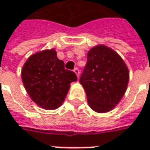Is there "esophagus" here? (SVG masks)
Instances as JSON below:
<instances>
[{
    "label": "esophagus",
    "mask_w": 150,
    "mask_h": 150,
    "mask_svg": "<svg viewBox=\"0 0 150 150\" xmlns=\"http://www.w3.org/2000/svg\"><path fill=\"white\" fill-rule=\"evenodd\" d=\"M74 71H75V74H76V75H77V77H79V73H80V72H79V69L78 68V67H75V69H74Z\"/></svg>",
    "instance_id": "34e87169"
}]
</instances>
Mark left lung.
Here are the masks:
<instances>
[{
    "instance_id": "1",
    "label": "left lung",
    "mask_w": 150,
    "mask_h": 150,
    "mask_svg": "<svg viewBox=\"0 0 150 150\" xmlns=\"http://www.w3.org/2000/svg\"><path fill=\"white\" fill-rule=\"evenodd\" d=\"M129 73L123 59L105 46L93 47L79 82L85 89L89 106L96 112H107L121 100Z\"/></svg>"
}]
</instances>
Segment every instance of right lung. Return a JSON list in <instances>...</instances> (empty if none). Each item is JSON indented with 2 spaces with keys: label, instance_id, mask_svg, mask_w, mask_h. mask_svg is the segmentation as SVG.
Instances as JSON below:
<instances>
[{
  "label": "right lung",
  "instance_id": "right-lung-1",
  "mask_svg": "<svg viewBox=\"0 0 150 150\" xmlns=\"http://www.w3.org/2000/svg\"><path fill=\"white\" fill-rule=\"evenodd\" d=\"M21 79L32 100L45 109H56L62 104L70 83L77 80L72 71L64 68L54 50L31 55L21 70Z\"/></svg>",
  "mask_w": 150,
  "mask_h": 150
}]
</instances>
